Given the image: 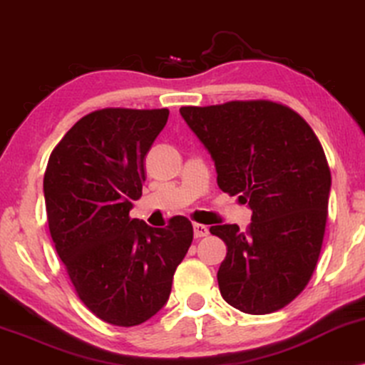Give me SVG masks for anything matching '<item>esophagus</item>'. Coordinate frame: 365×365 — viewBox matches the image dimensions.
Returning <instances> with one entry per match:
<instances>
[{
    "label": "esophagus",
    "mask_w": 365,
    "mask_h": 365,
    "mask_svg": "<svg viewBox=\"0 0 365 365\" xmlns=\"http://www.w3.org/2000/svg\"><path fill=\"white\" fill-rule=\"evenodd\" d=\"M194 237L199 239V237H206L209 234V227L204 226V224H199V222H194Z\"/></svg>",
    "instance_id": "obj_1"
}]
</instances>
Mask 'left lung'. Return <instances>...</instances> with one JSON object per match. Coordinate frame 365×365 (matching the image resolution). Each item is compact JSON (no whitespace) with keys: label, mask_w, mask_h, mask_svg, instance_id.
<instances>
[{"label":"left lung","mask_w":365,"mask_h":365,"mask_svg":"<svg viewBox=\"0 0 365 365\" xmlns=\"http://www.w3.org/2000/svg\"><path fill=\"white\" fill-rule=\"evenodd\" d=\"M179 113L211 153L217 186L252 209L246 231L209 229L227 246L217 271L221 296L254 316L286 307L311 281L326 232L331 169L316 133L271 99Z\"/></svg>","instance_id":"obj_1"}]
</instances>
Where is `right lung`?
<instances>
[{
    "label": "right lung",
    "instance_id": "right-lung-1",
    "mask_svg": "<svg viewBox=\"0 0 365 365\" xmlns=\"http://www.w3.org/2000/svg\"><path fill=\"white\" fill-rule=\"evenodd\" d=\"M168 116V108L89 113L56 144L44 171L58 256L81 302L113 326H139L168 302L192 242L187 217L151 227L129 216L146 181L144 159Z\"/></svg>",
    "mask_w": 365,
    "mask_h": 365
}]
</instances>
